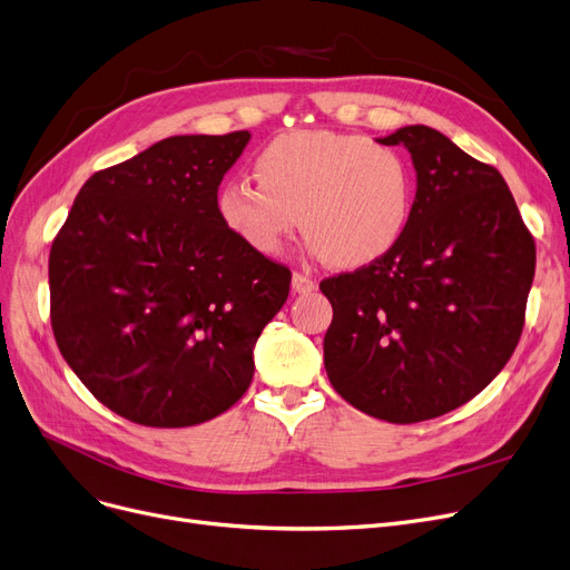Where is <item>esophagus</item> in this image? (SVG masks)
I'll use <instances>...</instances> for the list:
<instances>
[{
	"instance_id": "obj_1",
	"label": "esophagus",
	"mask_w": 570,
	"mask_h": 570,
	"mask_svg": "<svg viewBox=\"0 0 570 570\" xmlns=\"http://www.w3.org/2000/svg\"><path fill=\"white\" fill-rule=\"evenodd\" d=\"M293 291L295 293H309L316 288V282L309 275H303V272H293Z\"/></svg>"
}]
</instances>
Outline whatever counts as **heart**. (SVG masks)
I'll return each mask as SVG.
<instances>
[{"label": "heart", "instance_id": "heart-1", "mask_svg": "<svg viewBox=\"0 0 570 570\" xmlns=\"http://www.w3.org/2000/svg\"><path fill=\"white\" fill-rule=\"evenodd\" d=\"M256 179H233L216 214L244 246L279 256L301 226L309 249L354 269L386 256L407 230L414 171L399 148L363 135L298 130L267 141Z\"/></svg>", "mask_w": 570, "mask_h": 570}]
</instances>
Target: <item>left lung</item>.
I'll return each instance as SVG.
<instances>
[{
	"mask_svg": "<svg viewBox=\"0 0 570 570\" xmlns=\"http://www.w3.org/2000/svg\"><path fill=\"white\" fill-rule=\"evenodd\" d=\"M405 146L416 195L405 235L380 261L318 284L333 305L324 363L356 410L416 424L468 403L522 337L535 242L501 171L429 126Z\"/></svg>",
	"mask_w": 570,
	"mask_h": 570,
	"instance_id": "8db88e82",
	"label": "left lung"
}]
</instances>
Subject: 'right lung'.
Returning <instances> with one entry per match:
<instances>
[{"instance_id":"add662e5","label":"right lung","mask_w":570,"mask_h":570,"mask_svg":"<svg viewBox=\"0 0 570 570\" xmlns=\"http://www.w3.org/2000/svg\"><path fill=\"white\" fill-rule=\"evenodd\" d=\"M249 132L167 137L83 184L48 256L58 350L97 401L181 429L233 407L291 269L216 214Z\"/></svg>"}]
</instances>
